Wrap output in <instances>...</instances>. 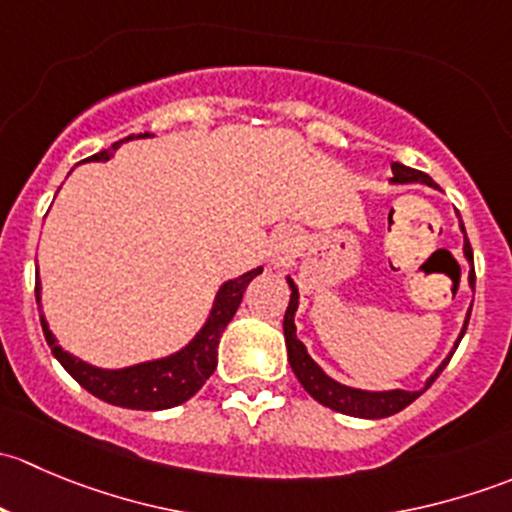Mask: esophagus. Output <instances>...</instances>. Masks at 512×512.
Here are the masks:
<instances>
[{
	"label": "esophagus",
	"instance_id": "esophagus-1",
	"mask_svg": "<svg viewBox=\"0 0 512 512\" xmlns=\"http://www.w3.org/2000/svg\"><path fill=\"white\" fill-rule=\"evenodd\" d=\"M297 235H294L292 227H282V230H277L275 235H272V242H270V262L275 267H282L287 265L289 257L294 255V250H297Z\"/></svg>",
	"mask_w": 512,
	"mask_h": 512
}]
</instances>
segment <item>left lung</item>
Instances as JSON below:
<instances>
[{
	"mask_svg": "<svg viewBox=\"0 0 512 512\" xmlns=\"http://www.w3.org/2000/svg\"><path fill=\"white\" fill-rule=\"evenodd\" d=\"M391 170H394V178H391V185L421 183V185H428V188H438V185L433 183V180L428 178L426 173L409 168V165L394 163V165H391ZM458 220H461V215H458ZM461 232H463V255H466L468 265H473V250H471V242H468V237H466V227H463V223H461ZM287 285H289V289H292V294H289V304H287V312H285V322H282V329H285L287 359H289V366H292L294 376H297L299 384L304 386V391H307V394L312 396L314 401H319V404L327 406V409L339 411V414H347V416H354V418H386V416L399 414L401 409H406V406H409V404H414L418 396H421L423 391H426L428 386H431L433 381L438 379V374H441V371L446 369V364H448V361H451L453 352H456L458 344H461L463 334H466L468 319H471V307H468L466 322H463L458 339H456V342H453V349H451V352H448L446 359H443L441 364L436 366V371H433V374L428 376L426 384H423V389H418V391H406V389H389V391L354 389V386L339 384L337 379H332V376H329L327 371H324L322 366H319L317 361H314L312 356H309L307 347H304V344L297 339V327H294V314H297V307H299V289H297V285H294L292 277H287ZM468 285H471V289H476V285H473V275H468Z\"/></svg>",
	"mask_w": 512,
	"mask_h": 512,
	"instance_id": "obj_1",
	"label": "left lung"
}]
</instances>
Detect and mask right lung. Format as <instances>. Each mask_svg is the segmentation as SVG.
Wrapping results in <instances>:
<instances>
[{
	"mask_svg": "<svg viewBox=\"0 0 512 512\" xmlns=\"http://www.w3.org/2000/svg\"><path fill=\"white\" fill-rule=\"evenodd\" d=\"M136 138H153L151 133H133V136L116 141L106 151L94 153L89 160L96 163H106L113 158V153L128 141H136ZM257 275H262V267L245 272V275L235 277V280H227L220 285L218 294L213 299V307H210L208 319H205L203 327L198 329L193 339H190L185 347H180L178 352L160 356V359H148L138 361V364L123 366V369H101V366L89 364V361L79 359L66 349L59 347L54 332L49 329L44 312H41V280L36 282V304H39V319L41 329H44L46 344L51 347V354L59 359V364L84 386L89 394H94L96 399L106 401V404L121 406V409H136V411H163L173 409V406L185 404L190 396H195L200 391V386L210 379V374L218 366V344L223 337L225 327L230 324V319L235 317L237 307L242 302V292L247 285L255 280Z\"/></svg>",
	"mask_w": 512,
	"mask_h": 512,
	"instance_id": "obj_1",
	"label": "right lung"
}]
</instances>
